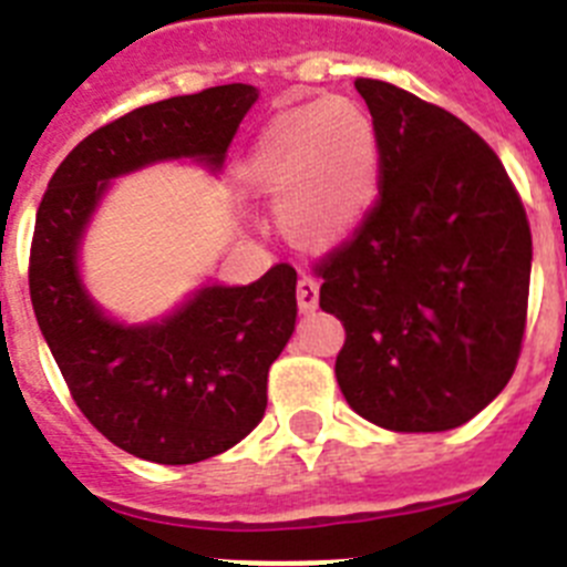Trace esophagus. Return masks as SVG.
Returning <instances> with one entry per match:
<instances>
[{"instance_id": "1", "label": "esophagus", "mask_w": 567, "mask_h": 567, "mask_svg": "<svg viewBox=\"0 0 567 567\" xmlns=\"http://www.w3.org/2000/svg\"><path fill=\"white\" fill-rule=\"evenodd\" d=\"M318 298H320V287L318 280L309 278V275H303V278L298 280V307L300 312L309 315L318 309Z\"/></svg>"}]
</instances>
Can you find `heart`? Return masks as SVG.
Instances as JSON below:
<instances>
[{"label":"heart","instance_id":"obj_1","mask_svg":"<svg viewBox=\"0 0 567 567\" xmlns=\"http://www.w3.org/2000/svg\"><path fill=\"white\" fill-rule=\"evenodd\" d=\"M238 175L249 193L278 202L280 229L298 247H338L378 202V127L354 99L300 104L255 135Z\"/></svg>","mask_w":567,"mask_h":567}]
</instances>
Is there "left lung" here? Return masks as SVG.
I'll use <instances>...</instances> for the list:
<instances>
[{
	"label": "left lung",
	"mask_w": 567,
	"mask_h": 567,
	"mask_svg": "<svg viewBox=\"0 0 567 567\" xmlns=\"http://www.w3.org/2000/svg\"><path fill=\"white\" fill-rule=\"evenodd\" d=\"M380 142V198L320 264L343 320L346 403L389 432H449L505 389L519 358L530 229L497 153L449 110L354 82Z\"/></svg>",
	"instance_id": "left-lung-1"
}]
</instances>
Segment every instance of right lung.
<instances>
[{
    "label": "right lung",
    "instance_id": "add662e5",
    "mask_svg": "<svg viewBox=\"0 0 567 567\" xmlns=\"http://www.w3.org/2000/svg\"><path fill=\"white\" fill-rule=\"evenodd\" d=\"M252 84L147 104L70 150L44 193L30 249V300L84 417L113 445L189 465L247 437L267 409V374L298 318V272L278 264L247 287L202 284L162 318L104 312L82 278V244L110 184L162 162L218 173Z\"/></svg>",
    "mask_w": 567,
    "mask_h": 567
}]
</instances>
